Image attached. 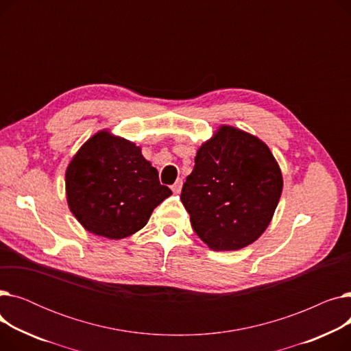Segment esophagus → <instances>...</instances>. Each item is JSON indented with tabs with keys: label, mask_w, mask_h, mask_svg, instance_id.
I'll return each mask as SVG.
<instances>
[{
	"label": "esophagus",
	"mask_w": 351,
	"mask_h": 351,
	"mask_svg": "<svg viewBox=\"0 0 351 351\" xmlns=\"http://www.w3.org/2000/svg\"><path fill=\"white\" fill-rule=\"evenodd\" d=\"M182 185H183V182H182V179H178L173 185H172V191L175 192V193H179L180 192V189H182Z\"/></svg>",
	"instance_id": "34e87169"
}]
</instances>
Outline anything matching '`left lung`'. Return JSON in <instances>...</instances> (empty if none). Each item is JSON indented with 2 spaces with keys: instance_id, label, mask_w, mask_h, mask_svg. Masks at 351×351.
<instances>
[{
  "instance_id": "1",
  "label": "left lung",
  "mask_w": 351,
  "mask_h": 351,
  "mask_svg": "<svg viewBox=\"0 0 351 351\" xmlns=\"http://www.w3.org/2000/svg\"><path fill=\"white\" fill-rule=\"evenodd\" d=\"M283 179L269 147L230 126L200 146L180 200L196 234L213 250H239L259 237L279 204Z\"/></svg>"
}]
</instances>
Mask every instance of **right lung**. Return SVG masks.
I'll list each match as a JSON object with an SVG mask.
<instances>
[{
    "instance_id": "right-lung-1",
    "label": "right lung",
    "mask_w": 351,
    "mask_h": 351,
    "mask_svg": "<svg viewBox=\"0 0 351 351\" xmlns=\"http://www.w3.org/2000/svg\"><path fill=\"white\" fill-rule=\"evenodd\" d=\"M71 212L90 233L122 239L142 229L172 191L135 143L108 132L92 136L66 169Z\"/></svg>"
}]
</instances>
